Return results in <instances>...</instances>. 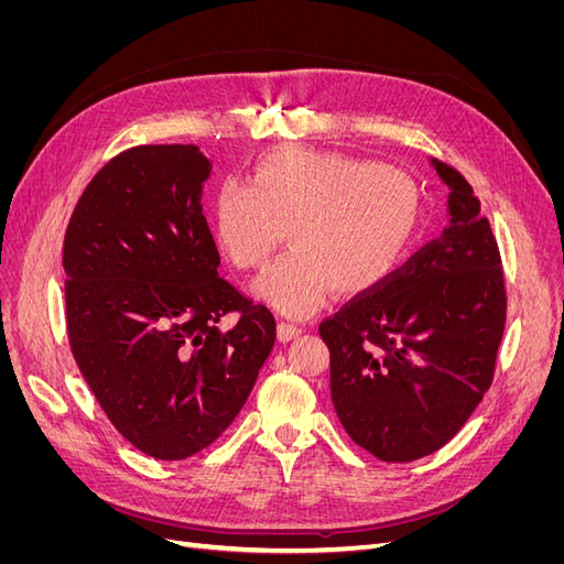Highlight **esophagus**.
<instances>
[{
  "label": "esophagus",
  "instance_id": "esophagus-1",
  "mask_svg": "<svg viewBox=\"0 0 564 564\" xmlns=\"http://www.w3.org/2000/svg\"><path fill=\"white\" fill-rule=\"evenodd\" d=\"M299 336H301V327H296V324H289V322L278 324V338L282 344H289V340H294Z\"/></svg>",
  "mask_w": 564,
  "mask_h": 564
}]
</instances>
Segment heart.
<instances>
[{
  "label": "heart",
  "instance_id": "heart-1",
  "mask_svg": "<svg viewBox=\"0 0 564 564\" xmlns=\"http://www.w3.org/2000/svg\"><path fill=\"white\" fill-rule=\"evenodd\" d=\"M419 226V191L395 166L303 148L256 160L251 183L218 185L212 228L240 270L263 265L289 230L292 251L253 282L256 299L308 317L329 294H365L402 263Z\"/></svg>",
  "mask_w": 564,
  "mask_h": 564
}]
</instances>
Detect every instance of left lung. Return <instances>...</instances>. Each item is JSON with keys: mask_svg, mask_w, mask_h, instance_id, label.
Here are the masks:
<instances>
[{"mask_svg": "<svg viewBox=\"0 0 564 564\" xmlns=\"http://www.w3.org/2000/svg\"><path fill=\"white\" fill-rule=\"evenodd\" d=\"M447 228L371 294L319 324L332 402L357 445L390 464L445 447L487 392L506 324L501 256L480 199L452 166Z\"/></svg>", "mask_w": 564, "mask_h": 564, "instance_id": "8db88e82", "label": "left lung"}]
</instances>
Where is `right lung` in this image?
Masks as SVG:
<instances>
[{
    "instance_id": "right-lung-1",
    "label": "right lung",
    "mask_w": 564,
    "mask_h": 564,
    "mask_svg": "<svg viewBox=\"0 0 564 564\" xmlns=\"http://www.w3.org/2000/svg\"><path fill=\"white\" fill-rule=\"evenodd\" d=\"M199 145H141L110 160L65 232L67 334L98 404L135 449L181 460L240 414L275 346V317L220 280L202 214ZM228 312L232 330L217 327Z\"/></svg>"
}]
</instances>
